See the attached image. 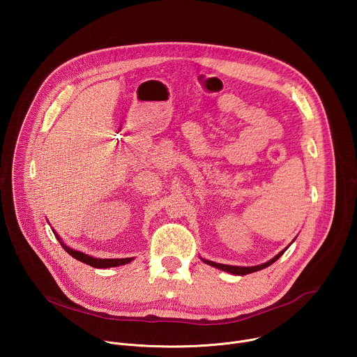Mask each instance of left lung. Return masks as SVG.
<instances>
[{"mask_svg": "<svg viewBox=\"0 0 357 357\" xmlns=\"http://www.w3.org/2000/svg\"><path fill=\"white\" fill-rule=\"evenodd\" d=\"M295 240H292L291 243H294ZM291 244H288L282 251H280L275 257H273L270 261H267V263H264V264H259V266H252V267H240V266H227V264H219V263H215V261H209V260H206V259H202L200 257V260L205 263V264H209V266H212V267H215V268H219V270H222V271H226V273H230V274H233V275H247V274H251V273H256V271H260V270H263V268H266V267H268V266H271L273 263H275L282 254L285 252V250L289 247Z\"/></svg>", "mask_w": 357, "mask_h": 357, "instance_id": "obj_1", "label": "left lung"}]
</instances>
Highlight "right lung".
I'll list each match as a JSON object with an SVG mask.
<instances>
[{
    "label": "right lung",
    "mask_w": 357,
    "mask_h": 357,
    "mask_svg": "<svg viewBox=\"0 0 357 357\" xmlns=\"http://www.w3.org/2000/svg\"><path fill=\"white\" fill-rule=\"evenodd\" d=\"M54 234L56 236V238L59 240V243L62 244V247L65 248V251H68V254H70V256L84 264H89L94 268H110V267H120V266H126L128 263H131L134 259L132 257H128V259H96V257H91V256H87V254L82 252V251H77V250H73L70 248L69 245H66L63 243V240L61 238V236L52 229Z\"/></svg>",
    "instance_id": "add662e5"
}]
</instances>
